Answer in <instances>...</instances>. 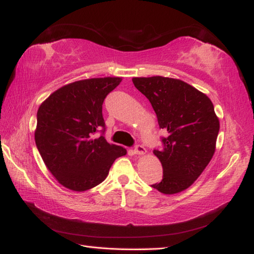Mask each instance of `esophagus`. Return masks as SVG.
Masks as SVG:
<instances>
[{
    "mask_svg": "<svg viewBox=\"0 0 254 254\" xmlns=\"http://www.w3.org/2000/svg\"><path fill=\"white\" fill-rule=\"evenodd\" d=\"M145 152H146V150H145V147L143 146V145H141V144L135 145V147H134V153L135 154L142 155V154H145Z\"/></svg>",
    "mask_w": 254,
    "mask_h": 254,
    "instance_id": "esophagus-1",
    "label": "esophagus"
}]
</instances>
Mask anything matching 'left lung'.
Listing matches in <instances>:
<instances>
[{"label": "left lung", "instance_id": "left-lung-1", "mask_svg": "<svg viewBox=\"0 0 254 254\" xmlns=\"http://www.w3.org/2000/svg\"><path fill=\"white\" fill-rule=\"evenodd\" d=\"M133 84L150 101L160 128L168 132L163 147L154 150L163 179L152 184L164 194L186 190L200 177L215 152L220 122L207 96L178 79L133 77Z\"/></svg>", "mask_w": 254, "mask_h": 254}]
</instances>
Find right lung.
<instances>
[{"mask_svg": "<svg viewBox=\"0 0 254 254\" xmlns=\"http://www.w3.org/2000/svg\"><path fill=\"white\" fill-rule=\"evenodd\" d=\"M122 77H94L53 92L38 110L35 143L49 171L72 191H86L104 181L115 159L127 154L103 133L102 104ZM103 133L101 137L95 134Z\"/></svg>", "mask_w": 254, "mask_h": 254, "instance_id": "add662e5", "label": "right lung"}]
</instances>
